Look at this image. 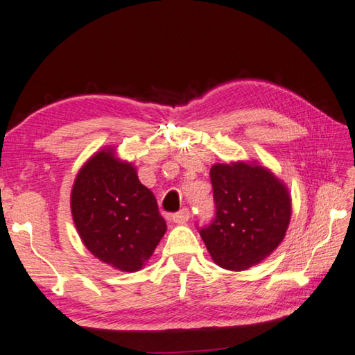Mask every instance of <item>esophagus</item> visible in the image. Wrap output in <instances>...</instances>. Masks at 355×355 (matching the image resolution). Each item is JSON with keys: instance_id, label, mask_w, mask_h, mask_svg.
Here are the masks:
<instances>
[{"instance_id": "obj_1", "label": "esophagus", "mask_w": 355, "mask_h": 355, "mask_svg": "<svg viewBox=\"0 0 355 355\" xmlns=\"http://www.w3.org/2000/svg\"><path fill=\"white\" fill-rule=\"evenodd\" d=\"M189 218H191V211L187 209V207H183L182 211H178L172 215V221L177 225H183Z\"/></svg>"}]
</instances>
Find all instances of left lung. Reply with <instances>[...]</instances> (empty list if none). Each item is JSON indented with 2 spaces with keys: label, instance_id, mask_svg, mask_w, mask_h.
Segmentation results:
<instances>
[{
  "label": "left lung",
  "instance_id": "left-lung-1",
  "mask_svg": "<svg viewBox=\"0 0 355 355\" xmlns=\"http://www.w3.org/2000/svg\"><path fill=\"white\" fill-rule=\"evenodd\" d=\"M215 217L200 229L212 260L227 270H245L272 254L286 234L291 197L272 172L237 162L211 168Z\"/></svg>",
  "mask_w": 355,
  "mask_h": 355
}]
</instances>
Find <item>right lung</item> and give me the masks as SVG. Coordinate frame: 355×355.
Masks as SVG:
<instances>
[{
    "label": "right lung",
    "instance_id": "1",
    "mask_svg": "<svg viewBox=\"0 0 355 355\" xmlns=\"http://www.w3.org/2000/svg\"><path fill=\"white\" fill-rule=\"evenodd\" d=\"M72 218L96 259L124 272L140 270L166 232V221L132 163L103 149L80 169L71 193Z\"/></svg>",
    "mask_w": 355,
    "mask_h": 355
}]
</instances>
